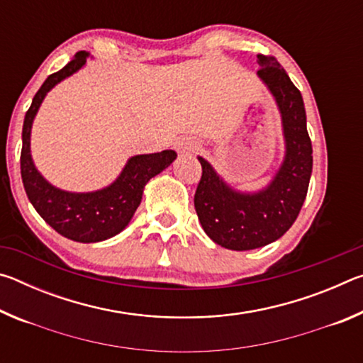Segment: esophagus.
Instances as JSON below:
<instances>
[{
	"label": "esophagus",
	"mask_w": 363,
	"mask_h": 363,
	"mask_svg": "<svg viewBox=\"0 0 363 363\" xmlns=\"http://www.w3.org/2000/svg\"><path fill=\"white\" fill-rule=\"evenodd\" d=\"M176 150L181 153H190L194 150V145L186 143V140H179V143H176Z\"/></svg>",
	"instance_id": "obj_1"
}]
</instances>
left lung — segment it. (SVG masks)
Returning a JSON list of instances; mask_svg holds the SVG:
<instances>
[{
	"mask_svg": "<svg viewBox=\"0 0 363 363\" xmlns=\"http://www.w3.org/2000/svg\"><path fill=\"white\" fill-rule=\"evenodd\" d=\"M259 77L275 97L284 125L285 160L266 189L237 192L199 157L201 179L194 205L206 235L220 247L245 251L269 245L290 229L304 203L312 173V144L303 96L272 56H257Z\"/></svg>",
	"mask_w": 363,
	"mask_h": 363,
	"instance_id": "obj_1",
	"label": "left lung"
}]
</instances>
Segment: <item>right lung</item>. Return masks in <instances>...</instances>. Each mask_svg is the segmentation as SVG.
<instances>
[{
	"instance_id": "1",
	"label": "right lung",
	"mask_w": 363,
	"mask_h": 363,
	"mask_svg": "<svg viewBox=\"0 0 363 363\" xmlns=\"http://www.w3.org/2000/svg\"><path fill=\"white\" fill-rule=\"evenodd\" d=\"M88 56L84 51L77 52L64 69L49 75L41 84L23 120L21 152V174L30 203L54 230L79 243L107 240L125 229L140 205L145 184L168 168L177 157L174 150L131 157L113 184L86 194L60 190L38 173L30 155V133L35 115L49 91L82 69Z\"/></svg>"
}]
</instances>
